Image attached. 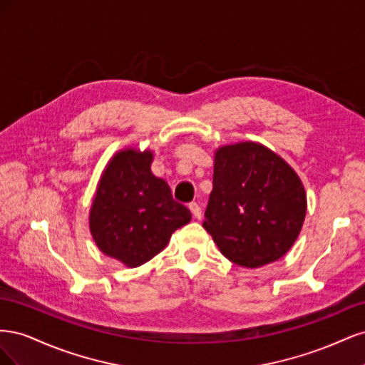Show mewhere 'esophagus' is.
I'll return each mask as SVG.
<instances>
[{
	"instance_id": "34e87169",
	"label": "esophagus",
	"mask_w": 365,
	"mask_h": 365,
	"mask_svg": "<svg viewBox=\"0 0 365 365\" xmlns=\"http://www.w3.org/2000/svg\"><path fill=\"white\" fill-rule=\"evenodd\" d=\"M189 208H190V212H192V215H193V217H195V219H201V216H202V210H201L200 204L190 202V204H189Z\"/></svg>"
}]
</instances>
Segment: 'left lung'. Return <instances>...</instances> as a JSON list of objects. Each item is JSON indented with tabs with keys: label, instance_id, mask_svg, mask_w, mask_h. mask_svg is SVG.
I'll return each instance as SVG.
<instances>
[{
	"label": "left lung",
	"instance_id": "left-lung-1",
	"mask_svg": "<svg viewBox=\"0 0 365 365\" xmlns=\"http://www.w3.org/2000/svg\"><path fill=\"white\" fill-rule=\"evenodd\" d=\"M306 192L291 165L254 141L219 148L202 227L224 256L259 268L291 250L306 216Z\"/></svg>",
	"mask_w": 365,
	"mask_h": 365
}]
</instances>
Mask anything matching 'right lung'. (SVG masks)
I'll list each match as a JSON object with an SVG mask.
<instances>
[{
	"mask_svg": "<svg viewBox=\"0 0 365 365\" xmlns=\"http://www.w3.org/2000/svg\"><path fill=\"white\" fill-rule=\"evenodd\" d=\"M150 150L125 149L108 163L90 212L96 245L129 268L140 267L189 224L190 210L176 202L170 187L150 172Z\"/></svg>",
	"mask_w": 365,
	"mask_h": 365,
	"instance_id": "right-lung-1",
	"label": "right lung"
}]
</instances>
